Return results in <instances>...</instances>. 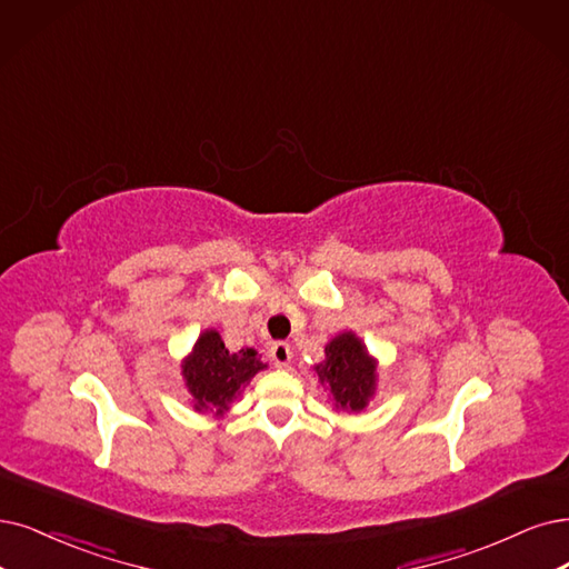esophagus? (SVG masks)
I'll list each match as a JSON object with an SVG mask.
<instances>
[{"label":"esophagus","instance_id":"esophagus-1","mask_svg":"<svg viewBox=\"0 0 569 569\" xmlns=\"http://www.w3.org/2000/svg\"><path fill=\"white\" fill-rule=\"evenodd\" d=\"M269 356H271L273 366L286 368L290 363V359H292V349H290L288 342H273L271 349H269Z\"/></svg>","mask_w":569,"mask_h":569}]
</instances>
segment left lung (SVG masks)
<instances>
[{
    "label": "left lung",
    "instance_id": "1",
    "mask_svg": "<svg viewBox=\"0 0 569 569\" xmlns=\"http://www.w3.org/2000/svg\"><path fill=\"white\" fill-rule=\"evenodd\" d=\"M380 361L368 351L366 342L353 330H342L326 345V359L313 366L319 385L332 398L338 412L359 415L377 393Z\"/></svg>",
    "mask_w": 569,
    "mask_h": 569
}]
</instances>
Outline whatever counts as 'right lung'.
Returning a JSON list of instances; mask_svg holds the SVG:
<instances>
[{
	"mask_svg": "<svg viewBox=\"0 0 569 569\" xmlns=\"http://www.w3.org/2000/svg\"><path fill=\"white\" fill-rule=\"evenodd\" d=\"M260 370H267V363L256 349L229 351L216 328H206L180 363L187 393L192 396L189 403L197 412H213L218 419L229 412Z\"/></svg>",
	"mask_w": 569,
	"mask_h": 569,
	"instance_id": "obj_1",
	"label": "right lung"
}]
</instances>
